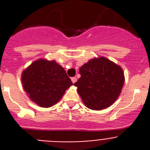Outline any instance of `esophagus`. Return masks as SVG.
I'll list each match as a JSON object with an SVG mask.
<instances>
[{
	"label": "esophagus",
	"instance_id": "34e87169",
	"mask_svg": "<svg viewBox=\"0 0 150 150\" xmlns=\"http://www.w3.org/2000/svg\"><path fill=\"white\" fill-rule=\"evenodd\" d=\"M71 81L73 83H75L76 82V77H72L71 78Z\"/></svg>",
	"mask_w": 150,
	"mask_h": 150
}]
</instances>
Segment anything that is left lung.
I'll return each mask as SVG.
<instances>
[{"label":"left lung","instance_id":"8db88e82","mask_svg":"<svg viewBox=\"0 0 150 150\" xmlns=\"http://www.w3.org/2000/svg\"><path fill=\"white\" fill-rule=\"evenodd\" d=\"M81 75L74 83L85 106L101 110L119 98L125 82L123 70L105 57L90 59L79 68Z\"/></svg>","mask_w":150,"mask_h":150}]
</instances>
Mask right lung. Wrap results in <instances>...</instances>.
<instances>
[{
    "mask_svg": "<svg viewBox=\"0 0 150 150\" xmlns=\"http://www.w3.org/2000/svg\"><path fill=\"white\" fill-rule=\"evenodd\" d=\"M21 80L29 98L41 107L55 105L73 85L60 64L45 59L34 61L25 69Z\"/></svg>",
    "mask_w": 150,
    "mask_h": 150,
    "instance_id": "right-lung-1",
    "label": "right lung"
}]
</instances>
